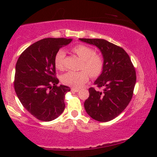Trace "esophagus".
I'll list each match as a JSON object with an SVG mask.
<instances>
[{"label":"esophagus","instance_id":"1","mask_svg":"<svg viewBox=\"0 0 157 157\" xmlns=\"http://www.w3.org/2000/svg\"><path fill=\"white\" fill-rule=\"evenodd\" d=\"M79 91L78 89H76V88H72L71 91L72 92H78Z\"/></svg>","mask_w":157,"mask_h":157}]
</instances>
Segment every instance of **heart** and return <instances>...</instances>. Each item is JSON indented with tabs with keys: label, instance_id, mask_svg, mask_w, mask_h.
Segmentation results:
<instances>
[{
	"label": "heart",
	"instance_id": "heart-1",
	"mask_svg": "<svg viewBox=\"0 0 157 157\" xmlns=\"http://www.w3.org/2000/svg\"><path fill=\"white\" fill-rule=\"evenodd\" d=\"M73 52L76 53L82 60L80 69L78 72L69 71L63 74L61 81L64 84L74 87H80L89 80V74L92 77L98 76L104 68V58L91 47L83 44H78L73 47ZM66 53L63 50H59L55 56L54 63L57 69H64L63 61Z\"/></svg>",
	"mask_w": 157,
	"mask_h": 157
}]
</instances>
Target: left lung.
Instances as JSON below:
<instances>
[{"label": "left lung", "instance_id": "1", "mask_svg": "<svg viewBox=\"0 0 157 157\" xmlns=\"http://www.w3.org/2000/svg\"><path fill=\"white\" fill-rule=\"evenodd\" d=\"M97 46L104 56L101 74L94 82L98 89L89 88L84 108L92 119L109 121L118 117L132 100L136 81V71L129 56L121 47L104 39L80 38Z\"/></svg>", "mask_w": 157, "mask_h": 157}]
</instances>
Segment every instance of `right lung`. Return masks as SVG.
<instances>
[{"mask_svg":"<svg viewBox=\"0 0 157 157\" xmlns=\"http://www.w3.org/2000/svg\"><path fill=\"white\" fill-rule=\"evenodd\" d=\"M72 39L47 38L34 43L19 56L16 65L14 89L23 107L36 119L50 121L65 109V95L71 89L57 86L55 56Z\"/></svg>","mask_w":157,"mask_h":157,"instance_id":"obj_1","label":"right lung"}]
</instances>
